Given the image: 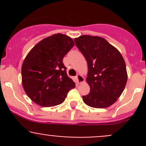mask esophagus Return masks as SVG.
Returning <instances> with one entry per match:
<instances>
[{
	"label": "esophagus",
	"instance_id": "34e87169",
	"mask_svg": "<svg viewBox=\"0 0 146 146\" xmlns=\"http://www.w3.org/2000/svg\"><path fill=\"white\" fill-rule=\"evenodd\" d=\"M76 80H77V82H78V83H81V82H84L85 79H84V78L82 77L81 75L78 74L77 76H76Z\"/></svg>",
	"mask_w": 146,
	"mask_h": 146
}]
</instances>
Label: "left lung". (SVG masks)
<instances>
[{
    "label": "left lung",
    "mask_w": 146,
    "mask_h": 146,
    "mask_svg": "<svg viewBox=\"0 0 146 146\" xmlns=\"http://www.w3.org/2000/svg\"><path fill=\"white\" fill-rule=\"evenodd\" d=\"M88 66L89 94L82 96L90 107L106 108L118 100L127 82L126 64L120 52L104 38L82 35L74 39Z\"/></svg>",
    "instance_id": "obj_1"
}]
</instances>
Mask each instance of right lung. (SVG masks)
I'll list each match as a JSON object with an SVG mask.
<instances>
[{
	"instance_id": "obj_1",
	"label": "right lung",
	"mask_w": 146,
	"mask_h": 146,
	"mask_svg": "<svg viewBox=\"0 0 146 146\" xmlns=\"http://www.w3.org/2000/svg\"><path fill=\"white\" fill-rule=\"evenodd\" d=\"M73 46L68 36L55 34L36 44L25 57L22 66V83L34 102L42 107L58 105L76 87L63 63Z\"/></svg>"
}]
</instances>
